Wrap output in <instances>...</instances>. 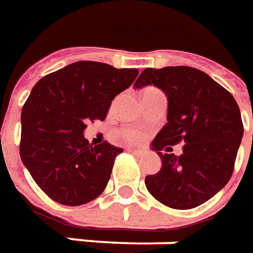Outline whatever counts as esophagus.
Returning <instances> with one entry per match:
<instances>
[{"mask_svg":"<svg viewBox=\"0 0 253 253\" xmlns=\"http://www.w3.org/2000/svg\"><path fill=\"white\" fill-rule=\"evenodd\" d=\"M128 152L130 154H133L136 157H144V151H141V150H135V148H128Z\"/></svg>","mask_w":253,"mask_h":253,"instance_id":"34e87169","label":"esophagus"}]
</instances>
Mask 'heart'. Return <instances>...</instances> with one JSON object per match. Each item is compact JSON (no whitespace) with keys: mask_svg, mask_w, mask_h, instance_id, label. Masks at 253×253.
Wrapping results in <instances>:
<instances>
[{"mask_svg":"<svg viewBox=\"0 0 253 253\" xmlns=\"http://www.w3.org/2000/svg\"><path fill=\"white\" fill-rule=\"evenodd\" d=\"M118 137L128 143H141L144 140V133L135 128H124L118 132Z\"/></svg>","mask_w":253,"mask_h":253,"instance_id":"1","label":"heart"}]
</instances>
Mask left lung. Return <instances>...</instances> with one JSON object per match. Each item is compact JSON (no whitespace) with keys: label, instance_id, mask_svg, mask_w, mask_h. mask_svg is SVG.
I'll use <instances>...</instances> for the list:
<instances>
[{"label":"left lung","instance_id":"obj_1","mask_svg":"<svg viewBox=\"0 0 253 253\" xmlns=\"http://www.w3.org/2000/svg\"><path fill=\"white\" fill-rule=\"evenodd\" d=\"M155 85L168 96V124L151 147L162 159L157 174L147 175L146 187L170 209H195L212 198L230 180L244 133L233 95L191 66L146 68L135 88ZM182 142L183 154H164Z\"/></svg>","mask_w":253,"mask_h":253}]
</instances>
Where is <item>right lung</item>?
Listing matches in <instances>:
<instances>
[{
  "instance_id": "add662e5",
  "label": "right lung",
  "mask_w": 253,
  "mask_h": 253,
  "mask_svg": "<svg viewBox=\"0 0 253 253\" xmlns=\"http://www.w3.org/2000/svg\"><path fill=\"white\" fill-rule=\"evenodd\" d=\"M137 69L78 61L38 82L21 110L20 157L50 199L80 206L106 188L123 148L84 137L87 124L103 121L116 95L133 83Z\"/></svg>"
}]
</instances>
